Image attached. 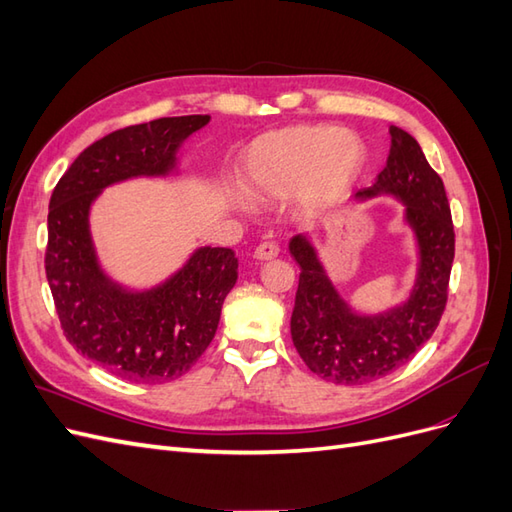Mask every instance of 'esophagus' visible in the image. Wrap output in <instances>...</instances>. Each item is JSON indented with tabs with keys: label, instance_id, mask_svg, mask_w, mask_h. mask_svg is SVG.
<instances>
[{
	"label": "esophagus",
	"instance_id": "1",
	"mask_svg": "<svg viewBox=\"0 0 512 512\" xmlns=\"http://www.w3.org/2000/svg\"><path fill=\"white\" fill-rule=\"evenodd\" d=\"M277 254H280V245H277L275 241H265L260 243L256 250H254V256L258 260H273Z\"/></svg>",
	"mask_w": 512,
	"mask_h": 512
}]
</instances>
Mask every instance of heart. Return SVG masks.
Instances as JSON below:
<instances>
[{
    "mask_svg": "<svg viewBox=\"0 0 512 512\" xmlns=\"http://www.w3.org/2000/svg\"><path fill=\"white\" fill-rule=\"evenodd\" d=\"M365 164V145L350 130L299 126L260 136L247 149L243 173L260 198H288L301 192L314 209L344 200Z\"/></svg>",
    "mask_w": 512,
    "mask_h": 512,
    "instance_id": "obj_1",
    "label": "heart"
}]
</instances>
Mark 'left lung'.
Wrapping results in <instances>:
<instances>
[{
	"mask_svg": "<svg viewBox=\"0 0 512 512\" xmlns=\"http://www.w3.org/2000/svg\"><path fill=\"white\" fill-rule=\"evenodd\" d=\"M389 132L384 170L356 196L393 194L406 205L421 256L410 299L382 316L354 314L324 273L314 245L305 237L290 241V254L301 267L292 342L316 376L335 384H365L406 365L438 329L448 299L455 230L444 183L408 132L397 126Z\"/></svg>",
	"mask_w": 512,
	"mask_h": 512,
	"instance_id": "obj_1",
	"label": "left lung"
}]
</instances>
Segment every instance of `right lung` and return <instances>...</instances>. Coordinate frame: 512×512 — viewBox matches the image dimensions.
Masks as SVG:
<instances>
[{"mask_svg":"<svg viewBox=\"0 0 512 512\" xmlns=\"http://www.w3.org/2000/svg\"><path fill=\"white\" fill-rule=\"evenodd\" d=\"M209 115L162 117L106 134L55 185L44 269L68 342L113 376L160 384L183 376L218 331L237 282L230 247H200L162 286L130 292L102 273L89 237V207L106 185L168 175L177 149Z\"/></svg>","mask_w":512,"mask_h":512,"instance_id":"1","label":"right lung"}]
</instances>
